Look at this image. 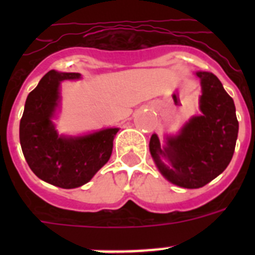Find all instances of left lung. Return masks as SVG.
<instances>
[{"instance_id": "8db88e82", "label": "left lung", "mask_w": 255, "mask_h": 255, "mask_svg": "<svg viewBox=\"0 0 255 255\" xmlns=\"http://www.w3.org/2000/svg\"><path fill=\"white\" fill-rule=\"evenodd\" d=\"M202 114L191 117L176 136H167L166 145L157 134L149 150L159 172L170 182L186 189H198L222 173L235 150L239 132L234 100L217 76L198 71Z\"/></svg>"}]
</instances>
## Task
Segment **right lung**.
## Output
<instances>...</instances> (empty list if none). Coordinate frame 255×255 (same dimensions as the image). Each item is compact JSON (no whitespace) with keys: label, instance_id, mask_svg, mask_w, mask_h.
<instances>
[{"label":"right lung","instance_id":"1","mask_svg":"<svg viewBox=\"0 0 255 255\" xmlns=\"http://www.w3.org/2000/svg\"><path fill=\"white\" fill-rule=\"evenodd\" d=\"M79 78V73L48 71L29 93L20 120V144L30 170L62 189L84 185L107 163L119 131L111 128L83 136L57 134L52 117L60 102V83Z\"/></svg>","mask_w":255,"mask_h":255}]
</instances>
